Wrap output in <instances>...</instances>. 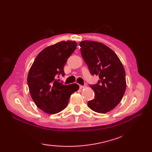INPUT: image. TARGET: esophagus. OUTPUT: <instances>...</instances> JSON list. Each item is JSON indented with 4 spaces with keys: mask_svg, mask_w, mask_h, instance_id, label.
Here are the masks:
<instances>
[{
    "mask_svg": "<svg viewBox=\"0 0 152 152\" xmlns=\"http://www.w3.org/2000/svg\"><path fill=\"white\" fill-rule=\"evenodd\" d=\"M79 87H80V89H84L85 87H86V86H81V85H80V86H79Z\"/></svg>",
    "mask_w": 152,
    "mask_h": 152,
    "instance_id": "obj_1",
    "label": "esophagus"
}]
</instances>
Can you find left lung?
<instances>
[{
  "label": "left lung",
  "mask_w": 152,
  "mask_h": 152,
  "mask_svg": "<svg viewBox=\"0 0 152 152\" xmlns=\"http://www.w3.org/2000/svg\"><path fill=\"white\" fill-rule=\"evenodd\" d=\"M79 45L91 74L99 78L98 84L90 85L95 97L87 105L96 112L107 113L115 108L125 93V70L115 53L104 44L84 40Z\"/></svg>",
  "instance_id": "1"
}]
</instances>
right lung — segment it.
<instances>
[{
  "mask_svg": "<svg viewBox=\"0 0 152 152\" xmlns=\"http://www.w3.org/2000/svg\"><path fill=\"white\" fill-rule=\"evenodd\" d=\"M75 41H61L44 49L30 69L27 82L31 98L39 108L48 114L65 109L70 96L79 89V85H63L56 79L65 75L64 66L77 47Z\"/></svg>",
  "mask_w": 152,
  "mask_h": 152,
  "instance_id": "obj_1",
  "label": "right lung"
}]
</instances>
